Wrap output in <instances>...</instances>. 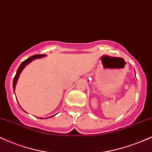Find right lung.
I'll return each instance as SVG.
<instances>
[{
	"mask_svg": "<svg viewBox=\"0 0 152 152\" xmlns=\"http://www.w3.org/2000/svg\"><path fill=\"white\" fill-rule=\"evenodd\" d=\"M46 56V54H35V55H33V56H30V57H29L28 58H27V59L25 60V61H24L22 62V64H20V66L19 68H18V69L17 70V72H16V74H15V76L14 79H13V83H12V84H13L14 93H15V85H16V83H17L18 79V78H19L20 74L21 71H23V69L25 68V66L28 64H30L31 61H33V60H34V59H36V58L44 57V56ZM54 115L49 117V118H52V117L54 116ZM41 119H43V118H41Z\"/></svg>",
	"mask_w": 152,
	"mask_h": 152,
	"instance_id": "add662e5",
	"label": "right lung"
}]
</instances>
